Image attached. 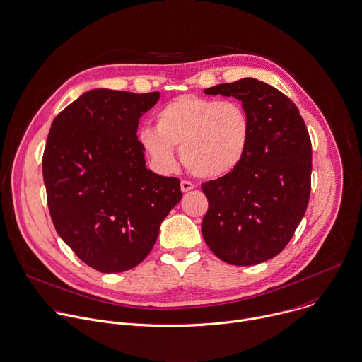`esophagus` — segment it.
I'll use <instances>...</instances> for the list:
<instances>
[{
    "label": "esophagus",
    "mask_w": 362,
    "mask_h": 362,
    "mask_svg": "<svg viewBox=\"0 0 362 362\" xmlns=\"http://www.w3.org/2000/svg\"><path fill=\"white\" fill-rule=\"evenodd\" d=\"M180 189H182V192H183V193H186V192L193 190V189H194V186H193L190 182H187V180H182V182H180Z\"/></svg>",
    "instance_id": "obj_1"
}]
</instances>
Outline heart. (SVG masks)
<instances>
[{
  "instance_id": "b5f03b06",
  "label": "heart",
  "mask_w": 362,
  "mask_h": 362,
  "mask_svg": "<svg viewBox=\"0 0 362 362\" xmlns=\"http://www.w3.org/2000/svg\"><path fill=\"white\" fill-rule=\"evenodd\" d=\"M156 128H142L138 144L159 173L176 168L173 148L196 177L220 180L246 160L252 144V120L237 100L180 95L155 115Z\"/></svg>"
}]
</instances>
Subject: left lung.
I'll return each instance as SVG.
<instances>
[{"label":"left lung","instance_id":"8db88e82","mask_svg":"<svg viewBox=\"0 0 362 362\" xmlns=\"http://www.w3.org/2000/svg\"><path fill=\"white\" fill-rule=\"evenodd\" d=\"M203 92L242 100L253 131L242 166L224 179L202 185L209 200L203 238L228 264L267 262L288 245L308 204V131L294 102L259 79L243 78Z\"/></svg>","mask_w":362,"mask_h":362}]
</instances>
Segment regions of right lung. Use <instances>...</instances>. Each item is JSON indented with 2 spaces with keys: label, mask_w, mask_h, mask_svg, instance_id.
<instances>
[{
  "label": "right lung",
  "mask_w": 362,
  "mask_h": 362,
  "mask_svg": "<svg viewBox=\"0 0 362 362\" xmlns=\"http://www.w3.org/2000/svg\"><path fill=\"white\" fill-rule=\"evenodd\" d=\"M159 98L92 89L51 125L42 173L52 223L71 250L100 273L144 262L182 199L180 180L149 170L138 144L139 119Z\"/></svg>",
  "instance_id": "1"
}]
</instances>
